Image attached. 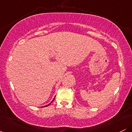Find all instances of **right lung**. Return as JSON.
Listing matches in <instances>:
<instances>
[{"label": "right lung", "instance_id": "right-lung-1", "mask_svg": "<svg viewBox=\"0 0 132 132\" xmlns=\"http://www.w3.org/2000/svg\"><path fill=\"white\" fill-rule=\"evenodd\" d=\"M54 99H53V101H54ZM53 101H52V102H53ZM51 103H50V104H51ZM50 104H48V105H46V106H45V107H47V106H48V105H50Z\"/></svg>", "mask_w": 132, "mask_h": 132}]
</instances>
